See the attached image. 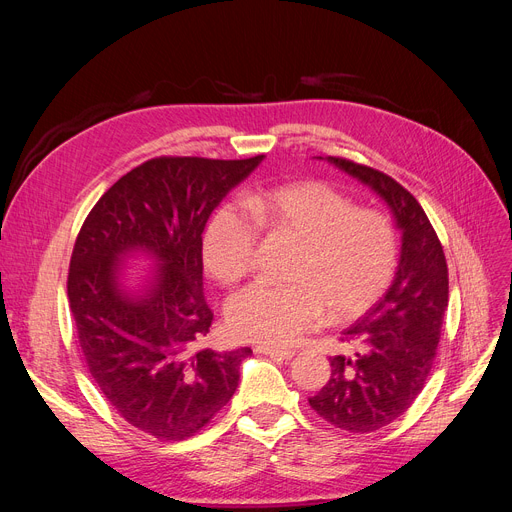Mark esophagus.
Listing matches in <instances>:
<instances>
[{"instance_id":"esophagus-1","label":"esophagus","mask_w":512,"mask_h":512,"mask_svg":"<svg viewBox=\"0 0 512 512\" xmlns=\"http://www.w3.org/2000/svg\"><path fill=\"white\" fill-rule=\"evenodd\" d=\"M255 353H259V355H267V357L278 359V361H288V359H292V357H294V353H292V351H282V348H272V346H257V348H255Z\"/></svg>"}]
</instances>
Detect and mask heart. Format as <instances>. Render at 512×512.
<instances>
[{"label":"heart","mask_w":512,"mask_h":512,"mask_svg":"<svg viewBox=\"0 0 512 512\" xmlns=\"http://www.w3.org/2000/svg\"><path fill=\"white\" fill-rule=\"evenodd\" d=\"M254 215L224 205L203 234V261L209 274L234 284L253 272L259 228L301 242L288 280L294 286L255 284L230 299V332L247 342L286 346L315 328L324 313L348 321L367 311L390 286L398 265V238L392 222L355 203L324 182H292L247 195Z\"/></svg>","instance_id":"heart-1"}]
</instances>
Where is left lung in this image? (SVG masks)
<instances>
[{"label": "left lung", "mask_w": 512, "mask_h": 512, "mask_svg": "<svg viewBox=\"0 0 512 512\" xmlns=\"http://www.w3.org/2000/svg\"><path fill=\"white\" fill-rule=\"evenodd\" d=\"M326 159L369 186L388 205L400 230V257L390 288L342 332V340L359 351L355 357H332L328 384L309 398L311 409L328 423L367 434L398 419L423 390L448 307V267L438 234L407 188L355 161Z\"/></svg>", "instance_id": "obj_1"}]
</instances>
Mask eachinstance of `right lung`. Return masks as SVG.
<instances>
[{
    "label": "right lung",
    "instance_id": "1",
    "mask_svg": "<svg viewBox=\"0 0 512 512\" xmlns=\"http://www.w3.org/2000/svg\"><path fill=\"white\" fill-rule=\"evenodd\" d=\"M265 155L155 157L122 176L78 232L68 299L78 342L101 394L159 440L195 436L232 398L249 346L195 348L213 313L203 294V230L211 211ZM154 265L137 289L123 263Z\"/></svg>",
    "mask_w": 512,
    "mask_h": 512
}]
</instances>
